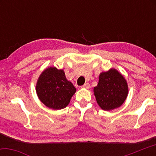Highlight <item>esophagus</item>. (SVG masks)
I'll return each mask as SVG.
<instances>
[{
  "label": "esophagus",
  "mask_w": 156,
  "mask_h": 156,
  "mask_svg": "<svg viewBox=\"0 0 156 156\" xmlns=\"http://www.w3.org/2000/svg\"><path fill=\"white\" fill-rule=\"evenodd\" d=\"M82 88H84V89H90V84L89 83H85L84 84V85L82 86Z\"/></svg>",
  "instance_id": "esophagus-1"
}]
</instances>
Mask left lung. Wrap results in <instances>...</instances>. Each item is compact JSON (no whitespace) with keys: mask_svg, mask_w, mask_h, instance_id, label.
<instances>
[{"mask_svg":"<svg viewBox=\"0 0 156 156\" xmlns=\"http://www.w3.org/2000/svg\"><path fill=\"white\" fill-rule=\"evenodd\" d=\"M128 93V84L125 78L114 68L100 73L98 83L94 88L97 103L105 111L120 107L127 98Z\"/></svg>","mask_w":156,"mask_h":156,"instance_id":"left-lung-1","label":"left lung"}]
</instances>
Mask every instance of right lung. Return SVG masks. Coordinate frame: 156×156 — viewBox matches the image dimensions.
Instances as JSON below:
<instances>
[{
	"label": "right lung",
	"mask_w": 156,
	"mask_h": 156,
	"mask_svg": "<svg viewBox=\"0 0 156 156\" xmlns=\"http://www.w3.org/2000/svg\"><path fill=\"white\" fill-rule=\"evenodd\" d=\"M36 91L42 103L49 109L59 110L67 106L76 89L66 78L64 70L49 67L39 76Z\"/></svg>",
	"instance_id": "add662e5"
}]
</instances>
